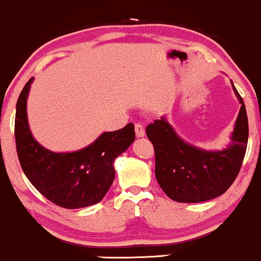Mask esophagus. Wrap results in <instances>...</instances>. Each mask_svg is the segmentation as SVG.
I'll return each mask as SVG.
<instances>
[{"label": "esophagus", "mask_w": 261, "mask_h": 261, "mask_svg": "<svg viewBox=\"0 0 261 261\" xmlns=\"http://www.w3.org/2000/svg\"><path fill=\"white\" fill-rule=\"evenodd\" d=\"M136 134L138 138L145 136V129H144V125L142 123H136Z\"/></svg>", "instance_id": "obj_1"}]
</instances>
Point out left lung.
<instances>
[{"mask_svg":"<svg viewBox=\"0 0 261 261\" xmlns=\"http://www.w3.org/2000/svg\"><path fill=\"white\" fill-rule=\"evenodd\" d=\"M233 85V84H232ZM232 134V144L222 151H206L183 142L165 118L146 127L154 146L155 177L168 198L178 203H200L222 195L243 164L248 144V117L243 99Z\"/></svg>","mask_w":261,"mask_h":261,"instance_id":"8db88e82","label":"left lung"}]
</instances>
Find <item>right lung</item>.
Returning <instances> with one entry per match:
<instances>
[{
	"mask_svg": "<svg viewBox=\"0 0 261 261\" xmlns=\"http://www.w3.org/2000/svg\"><path fill=\"white\" fill-rule=\"evenodd\" d=\"M30 78L17 101L14 137L18 159L30 183L51 203L79 209L102 200L115 179L113 161L136 139L133 123L106 132L87 148L74 152H52L34 139L27 118Z\"/></svg>",
	"mask_w": 261,
	"mask_h": 261,
	"instance_id": "obj_1",
	"label": "right lung"
}]
</instances>
